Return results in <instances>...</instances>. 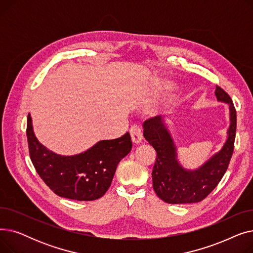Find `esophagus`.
Returning <instances> with one entry per match:
<instances>
[{
	"label": "esophagus",
	"instance_id": "obj_1",
	"mask_svg": "<svg viewBox=\"0 0 253 253\" xmlns=\"http://www.w3.org/2000/svg\"><path fill=\"white\" fill-rule=\"evenodd\" d=\"M130 135H131V139H132V141H133V143L139 144L142 140V130H141V128L137 125L132 126L130 128Z\"/></svg>",
	"mask_w": 253,
	"mask_h": 253
}]
</instances>
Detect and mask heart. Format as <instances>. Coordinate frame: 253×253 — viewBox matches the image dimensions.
<instances>
[{"label":"heart","mask_w":253,"mask_h":253,"mask_svg":"<svg viewBox=\"0 0 253 253\" xmlns=\"http://www.w3.org/2000/svg\"><path fill=\"white\" fill-rule=\"evenodd\" d=\"M164 87H165V89H170V88H171V87H170V85H167V84H166V85H164Z\"/></svg>","instance_id":"obj_1"}]
</instances>
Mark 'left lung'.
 I'll list each match as a JSON object with an SVG mask.
<instances>
[{
    "mask_svg": "<svg viewBox=\"0 0 253 253\" xmlns=\"http://www.w3.org/2000/svg\"><path fill=\"white\" fill-rule=\"evenodd\" d=\"M218 101L230 108L228 138L221 150L199 168L184 169L177 161L176 147L161 116L151 118L143 123V136L157 152L153 168V188L157 196L169 204L200 202L213 191L228 169L234 152L237 116L230 95L216 86Z\"/></svg>",
    "mask_w": 253,
    "mask_h": 253,
    "instance_id": "left-lung-1",
    "label": "left lung"
}]
</instances>
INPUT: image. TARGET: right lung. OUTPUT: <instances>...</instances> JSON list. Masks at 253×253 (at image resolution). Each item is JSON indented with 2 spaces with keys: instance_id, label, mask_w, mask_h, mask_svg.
I'll list each match as a JSON object with an SVG mask.
<instances>
[{
  "instance_id": "1",
  "label": "right lung",
  "mask_w": 253,
  "mask_h": 253,
  "mask_svg": "<svg viewBox=\"0 0 253 253\" xmlns=\"http://www.w3.org/2000/svg\"><path fill=\"white\" fill-rule=\"evenodd\" d=\"M31 160L44 182L59 197L77 201H93L109 190L119 162L131 149L130 134L100 140L92 148L74 156L49 151L37 139L29 114L26 124Z\"/></svg>"
}]
</instances>
